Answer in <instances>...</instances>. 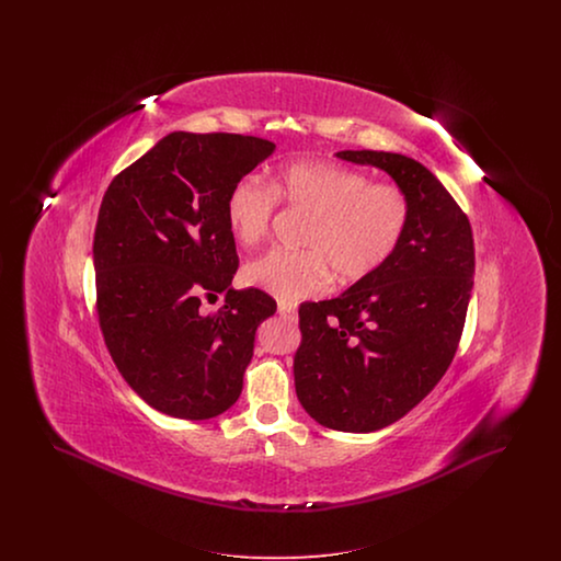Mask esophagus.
Returning a JSON list of instances; mask_svg holds the SVG:
<instances>
[{
	"label": "esophagus",
	"instance_id": "esophagus-1",
	"mask_svg": "<svg viewBox=\"0 0 561 561\" xmlns=\"http://www.w3.org/2000/svg\"><path fill=\"white\" fill-rule=\"evenodd\" d=\"M277 313L282 318H286V320H296V309H294V305H290V302H279L277 305Z\"/></svg>",
	"mask_w": 561,
	"mask_h": 561
}]
</instances>
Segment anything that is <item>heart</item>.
Returning <instances> with one entry per match:
<instances>
[{"instance_id":"b5f03b06","label":"heart","mask_w":561,"mask_h":561,"mask_svg":"<svg viewBox=\"0 0 561 561\" xmlns=\"http://www.w3.org/2000/svg\"><path fill=\"white\" fill-rule=\"evenodd\" d=\"M277 202L311 216L305 250H268L243 267V279L284 302L323 293L332 275L341 286L373 277L393 259L412 218L410 197L396 183H373L330 161H293L273 174L271 187L243 176L229 188L225 214L240 245L267 240Z\"/></svg>"}]
</instances>
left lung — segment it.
<instances>
[{
  "instance_id": "left-lung-1",
  "label": "left lung",
  "mask_w": 561,
  "mask_h": 561,
  "mask_svg": "<svg viewBox=\"0 0 561 561\" xmlns=\"http://www.w3.org/2000/svg\"><path fill=\"white\" fill-rule=\"evenodd\" d=\"M336 158L385 170L412 204L393 259L332 300L298 309L296 396L320 425L370 433L400 421L453 364L473 288L467 214L423 163L387 151Z\"/></svg>"
}]
</instances>
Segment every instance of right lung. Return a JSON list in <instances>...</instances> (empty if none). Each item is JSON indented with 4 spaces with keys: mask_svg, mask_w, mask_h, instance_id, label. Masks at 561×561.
<instances>
[{
    "mask_svg": "<svg viewBox=\"0 0 561 561\" xmlns=\"http://www.w3.org/2000/svg\"><path fill=\"white\" fill-rule=\"evenodd\" d=\"M275 151L241 134L172 133L122 170L94 231L96 311L105 345L134 391L185 421L229 410L243 387L254 334L277 305L233 290L240 267L225 199ZM220 293L213 314L204 299Z\"/></svg>",
    "mask_w": 561,
    "mask_h": 561,
    "instance_id": "right-lung-1",
    "label": "right lung"
}]
</instances>
